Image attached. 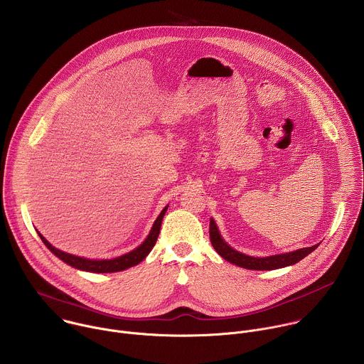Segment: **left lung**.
<instances>
[{
    "instance_id": "left-lung-1",
    "label": "left lung",
    "mask_w": 364,
    "mask_h": 364,
    "mask_svg": "<svg viewBox=\"0 0 364 364\" xmlns=\"http://www.w3.org/2000/svg\"><path fill=\"white\" fill-rule=\"evenodd\" d=\"M209 235H210V242H212L213 248L219 252L220 257H223L226 261L242 267L245 269H257V271L277 269V268L296 264L298 261L305 258L308 254H311L319 245V244H315L312 247H305V248H299V250H295L291 252L275 254V255H269V257H251V255H245L240 251L235 250L233 247H230L228 242H225L222 235L219 233L218 225L213 219H210Z\"/></svg>"
}]
</instances>
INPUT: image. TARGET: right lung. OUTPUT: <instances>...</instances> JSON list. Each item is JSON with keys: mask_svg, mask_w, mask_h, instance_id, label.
Instances as JSON below:
<instances>
[{"mask_svg": "<svg viewBox=\"0 0 364 364\" xmlns=\"http://www.w3.org/2000/svg\"><path fill=\"white\" fill-rule=\"evenodd\" d=\"M166 209H168V206L159 213V216L156 218V220L152 225V229H151L148 237L144 240L141 245H138L135 250H132V251H129L124 255L112 258V259H89V258L77 257V255H73V254H69V252H63V251L58 250L56 247H53L41 233H38V235H39V237H41L43 244L58 258H60L63 262L72 265L73 268H77V269H82V271H89V272H117V271H122V269H127L129 267H134V265L139 264L149 254V251L152 250V247L155 245L156 239H158V235H159V230H161V223H162V219L166 213Z\"/></svg>", "mask_w": 364, "mask_h": 364, "instance_id": "obj_1", "label": "right lung"}]
</instances>
